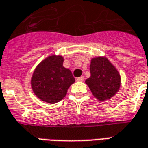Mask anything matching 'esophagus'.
<instances>
[{"label": "esophagus", "mask_w": 148, "mask_h": 148, "mask_svg": "<svg viewBox=\"0 0 148 148\" xmlns=\"http://www.w3.org/2000/svg\"><path fill=\"white\" fill-rule=\"evenodd\" d=\"M84 79H85V78H84L83 76H82V77H77V80L78 81V82H83Z\"/></svg>", "instance_id": "1"}]
</instances>
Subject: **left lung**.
Returning <instances> with one entry per match:
<instances>
[{"mask_svg": "<svg viewBox=\"0 0 148 148\" xmlns=\"http://www.w3.org/2000/svg\"><path fill=\"white\" fill-rule=\"evenodd\" d=\"M91 76L86 80L93 96L100 101L110 99L121 86V76L117 70L105 57L91 60Z\"/></svg>", "mask_w": 148, "mask_h": 148, "instance_id": "obj_1", "label": "left lung"}]
</instances>
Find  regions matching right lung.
I'll return each mask as SVG.
<instances>
[{
    "mask_svg": "<svg viewBox=\"0 0 148 148\" xmlns=\"http://www.w3.org/2000/svg\"><path fill=\"white\" fill-rule=\"evenodd\" d=\"M62 64V56L51 55L36 68L32 77V87L38 98L55 104L66 96L75 79L71 71Z\"/></svg>",
    "mask_w": 148,
    "mask_h": 148,
    "instance_id": "1",
    "label": "right lung"
}]
</instances>
